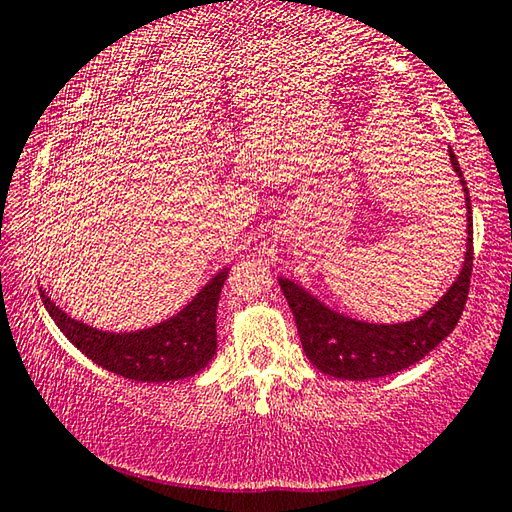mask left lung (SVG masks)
I'll return each instance as SVG.
<instances>
[{
	"instance_id": "obj_1",
	"label": "left lung",
	"mask_w": 512,
	"mask_h": 512,
	"mask_svg": "<svg viewBox=\"0 0 512 512\" xmlns=\"http://www.w3.org/2000/svg\"><path fill=\"white\" fill-rule=\"evenodd\" d=\"M468 201V250L457 282L421 318L403 324H369L345 318L315 300L291 280H280L291 306L302 349L322 374L345 380H371L396 374L427 356L457 327L466 309L472 273V208L457 156L450 150Z\"/></svg>"
}]
</instances>
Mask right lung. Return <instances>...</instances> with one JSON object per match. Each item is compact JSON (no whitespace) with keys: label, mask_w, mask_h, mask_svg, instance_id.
I'll list each match as a JSON object with an SVG mask.
<instances>
[{"label":"right lung","mask_w":512,"mask_h":512,"mask_svg":"<svg viewBox=\"0 0 512 512\" xmlns=\"http://www.w3.org/2000/svg\"><path fill=\"white\" fill-rule=\"evenodd\" d=\"M228 271H221L194 300L159 327L107 333L71 320L40 291L60 331L102 369L141 383H167L199 374L217 351V304Z\"/></svg>","instance_id":"1"}]
</instances>
